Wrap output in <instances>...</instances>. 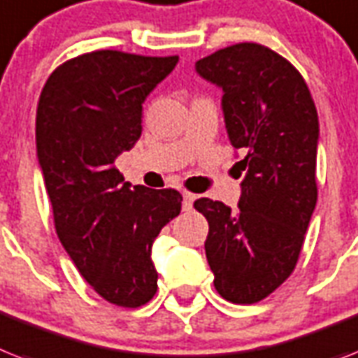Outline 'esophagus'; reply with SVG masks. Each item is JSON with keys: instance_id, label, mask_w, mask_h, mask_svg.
Instances as JSON below:
<instances>
[{"instance_id": "34e87169", "label": "esophagus", "mask_w": 358, "mask_h": 358, "mask_svg": "<svg viewBox=\"0 0 358 358\" xmlns=\"http://www.w3.org/2000/svg\"><path fill=\"white\" fill-rule=\"evenodd\" d=\"M192 203H194V194L182 192V210H190Z\"/></svg>"}]
</instances>
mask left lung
I'll return each mask as SVG.
<instances>
[{
    "label": "left lung",
    "mask_w": 358,
    "mask_h": 358,
    "mask_svg": "<svg viewBox=\"0 0 358 358\" xmlns=\"http://www.w3.org/2000/svg\"><path fill=\"white\" fill-rule=\"evenodd\" d=\"M196 71L223 90L227 133L245 172L239 210L208 197L194 203L208 221L206 259L221 296L256 303L294 271L317 205V108L296 67L259 43L220 49Z\"/></svg>",
    "instance_id": "obj_1"
}]
</instances>
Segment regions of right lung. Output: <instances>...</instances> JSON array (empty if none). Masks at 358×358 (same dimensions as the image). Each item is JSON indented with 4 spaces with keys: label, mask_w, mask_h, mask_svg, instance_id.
Instances as JSON below:
<instances>
[{
    "label": "right lung",
    "mask_w": 358,
    "mask_h": 358,
    "mask_svg": "<svg viewBox=\"0 0 358 358\" xmlns=\"http://www.w3.org/2000/svg\"><path fill=\"white\" fill-rule=\"evenodd\" d=\"M179 56L93 51L47 78L36 109V152L56 234L100 296L141 307L157 291L152 245L181 212V194L122 182L115 159L143 131V102Z\"/></svg>",
    "instance_id": "right-lung-1"
}]
</instances>
